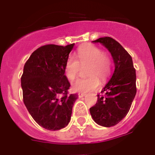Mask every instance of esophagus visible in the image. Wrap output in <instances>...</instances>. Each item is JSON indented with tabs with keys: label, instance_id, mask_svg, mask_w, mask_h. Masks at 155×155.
<instances>
[{
	"label": "esophagus",
	"instance_id": "34e87169",
	"mask_svg": "<svg viewBox=\"0 0 155 155\" xmlns=\"http://www.w3.org/2000/svg\"><path fill=\"white\" fill-rule=\"evenodd\" d=\"M85 95H86L85 93H83V92H79V93H78V96L80 97V98H81V97L85 96Z\"/></svg>",
	"mask_w": 155,
	"mask_h": 155
}]
</instances>
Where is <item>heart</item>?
<instances>
[{
    "mask_svg": "<svg viewBox=\"0 0 155 155\" xmlns=\"http://www.w3.org/2000/svg\"><path fill=\"white\" fill-rule=\"evenodd\" d=\"M77 58L70 57L64 67L65 74L68 79L74 80L78 76L81 66L88 64L85 78L77 79L72 84V90L78 92L94 91L100 86V80H107L111 74L112 63L109 56L100 47L91 44L80 46L77 52Z\"/></svg>",
    "mask_w": 155,
    "mask_h": 155,
    "instance_id": "b5f03b06",
    "label": "heart"
}]
</instances>
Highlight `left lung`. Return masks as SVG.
Masks as SVG:
<instances>
[{
	"mask_svg": "<svg viewBox=\"0 0 155 155\" xmlns=\"http://www.w3.org/2000/svg\"><path fill=\"white\" fill-rule=\"evenodd\" d=\"M93 42H100L112 54L115 64L113 76L98 94L96 104L90 113L98 125L110 127L119 124L127 116L136 95V71L132 57L117 41L109 36Z\"/></svg>",
	"mask_w": 155,
	"mask_h": 155,
	"instance_id": "obj_1",
	"label": "left lung"
}]
</instances>
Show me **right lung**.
I'll return each mask as SVG.
<instances>
[{
  "instance_id": "add662e5",
  "label": "right lung",
  "mask_w": 155,
  "mask_h": 155,
  "mask_svg": "<svg viewBox=\"0 0 155 155\" xmlns=\"http://www.w3.org/2000/svg\"><path fill=\"white\" fill-rule=\"evenodd\" d=\"M74 43L48 44L31 53L21 78L23 102L37 124L59 130L69 124L78 95L68 94L71 84L64 67Z\"/></svg>"
}]
</instances>
